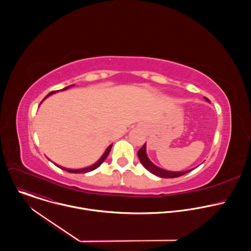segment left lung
Returning a JSON list of instances; mask_svg holds the SVG:
<instances>
[{"label": "left lung", "instance_id": "left-lung-1", "mask_svg": "<svg viewBox=\"0 0 251 251\" xmlns=\"http://www.w3.org/2000/svg\"><path fill=\"white\" fill-rule=\"evenodd\" d=\"M205 99L207 100V98H205ZM138 157H139V160H140V162H141V164L143 166H144L150 173H152V174H154V175H156V176H158L160 177H165V178H168V177H177V176H184L187 173L192 171V170H190V171H185V172H170V171H166V170H163V169L155 166L149 160V158L147 157V154H146V143L138 151Z\"/></svg>", "mask_w": 251, "mask_h": 251}]
</instances>
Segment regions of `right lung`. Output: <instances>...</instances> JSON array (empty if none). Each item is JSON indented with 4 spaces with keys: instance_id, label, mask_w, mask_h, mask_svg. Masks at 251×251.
Returning <instances> with one entry per match:
<instances>
[{
    "instance_id": "right-lung-1",
    "label": "right lung",
    "mask_w": 251,
    "mask_h": 251,
    "mask_svg": "<svg viewBox=\"0 0 251 251\" xmlns=\"http://www.w3.org/2000/svg\"><path fill=\"white\" fill-rule=\"evenodd\" d=\"M71 86V85H70ZM70 86H67V87H65V88H63V89H61V90H65V89H67V88H69ZM58 90H56V91H51V92H50L45 98H44V100L48 97V96H50V95H51V94H53L54 92H57ZM43 102V101H42ZM111 147H112V145H110L108 148L106 149V151L104 152V154L102 155V157L94 164V165H92V166H90V167H87V168H84V169H78V170H69V169H65V168H62V167H59V166H57V167H59L60 169H62V170H64V171H67L68 173H76V174H78V173H87V172H90V171H93V170H95V169H97L104 161H105V159L107 158V156L109 155V153H110V150H111Z\"/></svg>"
}]
</instances>
